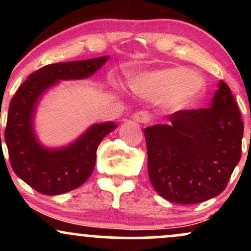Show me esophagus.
Returning a JSON list of instances; mask_svg holds the SVG:
<instances>
[{
  "mask_svg": "<svg viewBox=\"0 0 251 251\" xmlns=\"http://www.w3.org/2000/svg\"><path fill=\"white\" fill-rule=\"evenodd\" d=\"M132 119H133L135 123L144 124V123L149 122V116H148V113H146V112L139 111V112H135L133 116H132Z\"/></svg>",
  "mask_w": 251,
  "mask_h": 251,
  "instance_id": "34e87169",
  "label": "esophagus"
}]
</instances>
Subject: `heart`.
<instances>
[{
    "label": "heart",
    "instance_id": "obj_1",
    "mask_svg": "<svg viewBox=\"0 0 251 251\" xmlns=\"http://www.w3.org/2000/svg\"><path fill=\"white\" fill-rule=\"evenodd\" d=\"M135 96L162 101L170 113H184L194 109L206 92L205 80L184 67H169L138 74L128 81Z\"/></svg>",
    "mask_w": 251,
    "mask_h": 251
}]
</instances>
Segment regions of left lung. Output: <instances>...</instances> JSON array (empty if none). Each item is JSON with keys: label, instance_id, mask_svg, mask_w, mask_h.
<instances>
[{"label": "left lung", "instance_id": "8db88e82", "mask_svg": "<svg viewBox=\"0 0 251 251\" xmlns=\"http://www.w3.org/2000/svg\"><path fill=\"white\" fill-rule=\"evenodd\" d=\"M243 122L229 86L218 83L209 108L174 113L144 131L149 177L163 198L195 204L226 189L241 159Z\"/></svg>", "mask_w": 251, "mask_h": 251}]
</instances>
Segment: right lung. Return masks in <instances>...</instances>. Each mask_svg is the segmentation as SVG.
<instances>
[{
    "label": "right lung",
    "instance_id": "right-lung-1",
    "mask_svg": "<svg viewBox=\"0 0 251 251\" xmlns=\"http://www.w3.org/2000/svg\"><path fill=\"white\" fill-rule=\"evenodd\" d=\"M107 60L108 56H101L45 66L30 74L11 99L4 132L10 165L17 177L40 194L56 196L82 185L96 166L99 144L118 127L113 122L94 124L74 142L61 148H47L35 132L40 100L61 80L92 76Z\"/></svg>",
    "mask_w": 251,
    "mask_h": 251
}]
</instances>
